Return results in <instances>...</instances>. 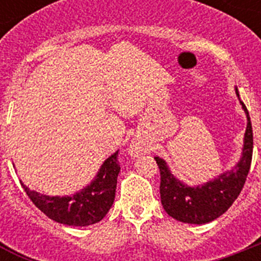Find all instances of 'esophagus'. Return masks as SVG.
<instances>
[{
  "mask_svg": "<svg viewBox=\"0 0 261 261\" xmlns=\"http://www.w3.org/2000/svg\"><path fill=\"white\" fill-rule=\"evenodd\" d=\"M140 151H141V146H140V145H138V144L130 145V153H132V154H138V153H140Z\"/></svg>",
  "mask_w": 261,
  "mask_h": 261,
  "instance_id": "esophagus-1",
  "label": "esophagus"
}]
</instances>
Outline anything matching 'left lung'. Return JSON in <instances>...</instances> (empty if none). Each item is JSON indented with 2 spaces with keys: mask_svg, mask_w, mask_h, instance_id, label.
<instances>
[{
  "mask_svg": "<svg viewBox=\"0 0 261 261\" xmlns=\"http://www.w3.org/2000/svg\"><path fill=\"white\" fill-rule=\"evenodd\" d=\"M235 93L239 98L238 89ZM242 108L247 115V128L244 133L243 151L237 166L201 186L190 187L174 176L167 163L155 156L161 172V202L163 209L176 221L202 225L222 216L237 200L243 188L252 161L253 136L250 114L241 100Z\"/></svg>",
  "mask_w": 261,
  "mask_h": 261,
  "instance_id": "obj_1",
  "label": "left lung"
}]
</instances>
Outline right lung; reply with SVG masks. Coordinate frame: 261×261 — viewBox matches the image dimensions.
<instances>
[{
    "instance_id": "obj_1",
    "label": "right lung",
    "mask_w": 261,
    "mask_h": 261,
    "mask_svg": "<svg viewBox=\"0 0 261 261\" xmlns=\"http://www.w3.org/2000/svg\"><path fill=\"white\" fill-rule=\"evenodd\" d=\"M119 150L108 156L95 179L73 196H47L31 191L20 181L31 201L50 220L68 226H89L105 218L116 192L120 165Z\"/></svg>"
}]
</instances>
